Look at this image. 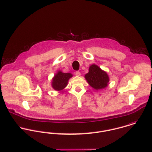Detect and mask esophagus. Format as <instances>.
I'll use <instances>...</instances> for the list:
<instances>
[{
	"mask_svg": "<svg viewBox=\"0 0 152 152\" xmlns=\"http://www.w3.org/2000/svg\"><path fill=\"white\" fill-rule=\"evenodd\" d=\"M75 75H76L77 76H80V75H81V72H80V71H76V72H75Z\"/></svg>",
	"mask_w": 152,
	"mask_h": 152,
	"instance_id": "1",
	"label": "esophagus"
}]
</instances>
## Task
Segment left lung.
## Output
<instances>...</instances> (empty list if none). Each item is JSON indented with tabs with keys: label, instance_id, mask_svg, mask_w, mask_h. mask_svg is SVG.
Segmentation results:
<instances>
[{
	"label": "left lung",
	"instance_id": "left-lung-1",
	"mask_svg": "<svg viewBox=\"0 0 152 152\" xmlns=\"http://www.w3.org/2000/svg\"><path fill=\"white\" fill-rule=\"evenodd\" d=\"M88 70V72L85 75V78L91 87L100 90L107 86L109 78L105 71L95 64L91 65Z\"/></svg>",
	"mask_w": 152,
	"mask_h": 152
}]
</instances>
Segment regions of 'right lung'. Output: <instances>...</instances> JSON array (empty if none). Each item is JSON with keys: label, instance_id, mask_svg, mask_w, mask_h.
Returning a JSON list of instances; mask_svg holds the SVG:
<instances>
[{"label": "right lung", "instance_id": "right-lung-1", "mask_svg": "<svg viewBox=\"0 0 152 152\" xmlns=\"http://www.w3.org/2000/svg\"><path fill=\"white\" fill-rule=\"evenodd\" d=\"M72 77L71 73H64L59 71L52 79V86L56 91H61L65 88L68 84V80Z\"/></svg>", "mask_w": 152, "mask_h": 152}]
</instances>
